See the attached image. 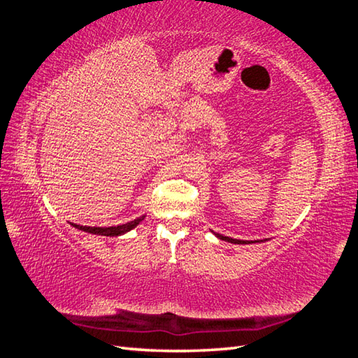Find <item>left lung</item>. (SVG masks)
Instances as JSON below:
<instances>
[{"label": "left lung", "mask_w": 358, "mask_h": 358, "mask_svg": "<svg viewBox=\"0 0 358 358\" xmlns=\"http://www.w3.org/2000/svg\"><path fill=\"white\" fill-rule=\"evenodd\" d=\"M216 234V233H214ZM217 239L220 241H225V242H229V243H252V242H248V241H237V239H231V237H227V236H222V234H216Z\"/></svg>", "instance_id": "obj_1"}]
</instances>
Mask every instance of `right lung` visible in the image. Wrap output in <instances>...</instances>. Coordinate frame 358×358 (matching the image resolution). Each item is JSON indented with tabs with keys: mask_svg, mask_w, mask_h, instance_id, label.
Segmentation results:
<instances>
[{
	"mask_svg": "<svg viewBox=\"0 0 358 358\" xmlns=\"http://www.w3.org/2000/svg\"><path fill=\"white\" fill-rule=\"evenodd\" d=\"M145 219V214L144 216H141L134 220L127 222V224L122 225H117V227H83V225H76V224H71L75 228L81 229V231L85 233H90V234H99V236H107V237H116V236H122L125 233H129L130 229L136 228L142 220Z\"/></svg>",
	"mask_w": 358,
	"mask_h": 358,
	"instance_id": "right-lung-1",
	"label": "right lung"
}]
</instances>
